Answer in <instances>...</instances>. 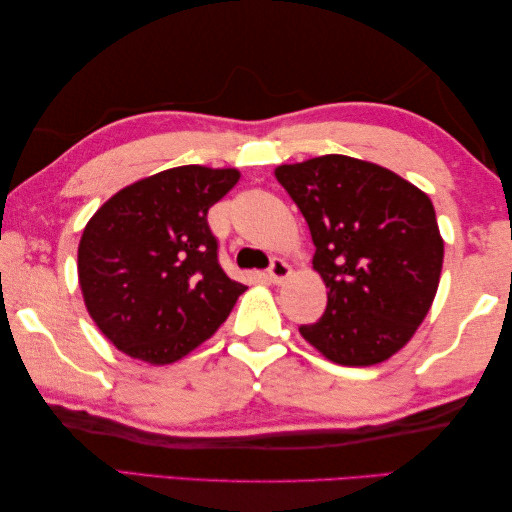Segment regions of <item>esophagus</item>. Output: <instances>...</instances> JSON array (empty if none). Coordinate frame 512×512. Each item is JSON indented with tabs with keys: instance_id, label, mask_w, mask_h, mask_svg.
I'll list each match as a JSON object with an SVG mask.
<instances>
[{
	"instance_id": "esophagus-1",
	"label": "esophagus",
	"mask_w": 512,
	"mask_h": 512,
	"mask_svg": "<svg viewBox=\"0 0 512 512\" xmlns=\"http://www.w3.org/2000/svg\"><path fill=\"white\" fill-rule=\"evenodd\" d=\"M290 265L286 261H281V258H272L270 267H267V276H270L272 283H283L290 276Z\"/></svg>"
}]
</instances>
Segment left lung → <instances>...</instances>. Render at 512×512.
<instances>
[{
	"label": "left lung",
	"mask_w": 512,
	"mask_h": 512,
	"mask_svg": "<svg viewBox=\"0 0 512 512\" xmlns=\"http://www.w3.org/2000/svg\"><path fill=\"white\" fill-rule=\"evenodd\" d=\"M274 174L306 217L313 267L329 290L324 315L299 333L338 365L397 354L440 283L445 245L431 199L381 165L340 154Z\"/></svg>",
	"instance_id": "left-lung-1"
}]
</instances>
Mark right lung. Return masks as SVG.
I'll return each instance as SVG.
<instances>
[{"mask_svg":"<svg viewBox=\"0 0 512 512\" xmlns=\"http://www.w3.org/2000/svg\"><path fill=\"white\" fill-rule=\"evenodd\" d=\"M238 170L183 165L113 195L79 242L86 308L113 345L154 365L211 338L247 288L226 276L208 208Z\"/></svg>","mask_w":512,"mask_h":512,"instance_id":"right-lung-1","label":"right lung"}]
</instances>
